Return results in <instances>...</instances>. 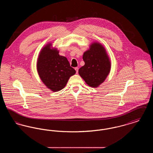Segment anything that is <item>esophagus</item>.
<instances>
[{"label": "esophagus", "mask_w": 153, "mask_h": 153, "mask_svg": "<svg viewBox=\"0 0 153 153\" xmlns=\"http://www.w3.org/2000/svg\"><path fill=\"white\" fill-rule=\"evenodd\" d=\"M74 69L76 70V73H78V71H79V68H77V67H76V68H74Z\"/></svg>", "instance_id": "esophagus-1"}]
</instances>
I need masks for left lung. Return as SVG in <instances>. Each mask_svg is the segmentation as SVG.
Listing matches in <instances>:
<instances>
[{"label":"left lung","mask_w":153,"mask_h":153,"mask_svg":"<svg viewBox=\"0 0 153 153\" xmlns=\"http://www.w3.org/2000/svg\"><path fill=\"white\" fill-rule=\"evenodd\" d=\"M82 58L85 65L79 69V75L89 87H99L107 77L111 68L105 48L99 42H93L84 53Z\"/></svg>","instance_id":"8db88e82"}]
</instances>
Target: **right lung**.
Wrapping results in <instances>:
<instances>
[{
  "mask_svg": "<svg viewBox=\"0 0 153 153\" xmlns=\"http://www.w3.org/2000/svg\"><path fill=\"white\" fill-rule=\"evenodd\" d=\"M37 72L42 82L53 92H58L65 87L69 78L76 73L65 57L51 43L41 50L36 62Z\"/></svg>",
  "mask_w": 153,
  "mask_h": 153,
  "instance_id": "obj_1",
  "label": "right lung"
}]
</instances>
